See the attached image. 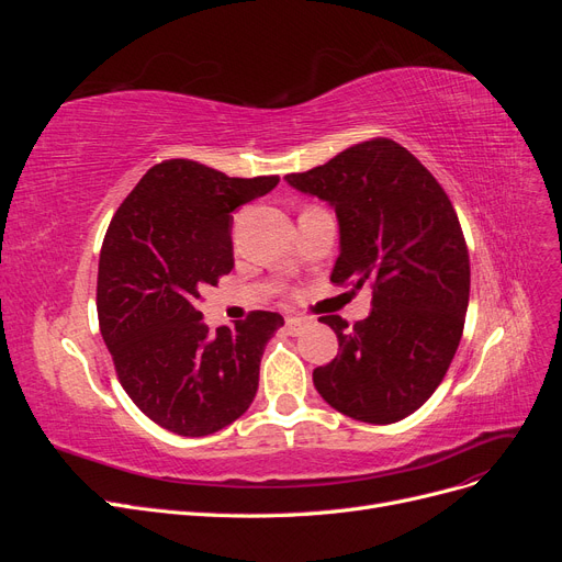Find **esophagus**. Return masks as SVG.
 I'll use <instances>...</instances> for the list:
<instances>
[{"instance_id":"esophagus-1","label":"esophagus","mask_w":562,"mask_h":562,"mask_svg":"<svg viewBox=\"0 0 562 562\" xmlns=\"http://www.w3.org/2000/svg\"><path fill=\"white\" fill-rule=\"evenodd\" d=\"M285 326L291 328V333H300L304 326H307V318H302V316H285Z\"/></svg>"}]
</instances>
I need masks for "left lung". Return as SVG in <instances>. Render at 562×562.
Masks as SVG:
<instances>
[{
  "mask_svg": "<svg viewBox=\"0 0 562 562\" xmlns=\"http://www.w3.org/2000/svg\"><path fill=\"white\" fill-rule=\"evenodd\" d=\"M295 190L328 201L339 223L330 281L372 288V312L353 326L321 316L339 351L314 370V386L337 413L394 424L443 382L464 330L469 250L452 201L411 151L372 138L307 173Z\"/></svg>",
  "mask_w": 562,
  "mask_h": 562,
  "instance_id": "left-lung-1",
  "label": "left lung"
}]
</instances>
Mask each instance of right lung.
<instances>
[{"mask_svg":"<svg viewBox=\"0 0 562 562\" xmlns=\"http://www.w3.org/2000/svg\"><path fill=\"white\" fill-rule=\"evenodd\" d=\"M279 176L229 178L190 159L151 166L116 209L98 262V321L116 378L140 411L178 436H209L255 398L260 359L283 326L250 312L211 330L206 285L234 267L232 211L265 196Z\"/></svg>","mask_w":562,"mask_h":562,"instance_id":"obj_1","label":"right lung"}]
</instances>
